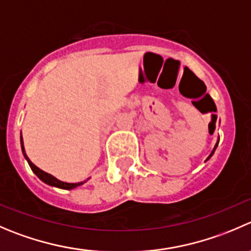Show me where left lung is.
Listing matches in <instances>:
<instances>
[{"label":"left lung","mask_w":251,"mask_h":251,"mask_svg":"<svg viewBox=\"0 0 251 251\" xmlns=\"http://www.w3.org/2000/svg\"><path fill=\"white\" fill-rule=\"evenodd\" d=\"M218 142H220V138H218V141H217V143H216L215 148H213V151H212V152H211V154H210V155H208V158H207V159H206V160H208V159H210V158H211V157H212V154H213V153H215L216 148H217V146H218Z\"/></svg>","instance_id":"obj_1"}]
</instances>
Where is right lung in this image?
<instances>
[{
    "label": "right lung",
    "mask_w": 251,
    "mask_h": 251,
    "mask_svg": "<svg viewBox=\"0 0 251 251\" xmlns=\"http://www.w3.org/2000/svg\"><path fill=\"white\" fill-rule=\"evenodd\" d=\"M21 147H22V152H23L24 158H25L26 162H28L29 167L31 168V170H33L34 174H35L36 176H38L39 179L41 180V181L45 182V184L51 185V186L58 187V189H65V190H72V189H75V187L79 186V185L84 184V182L87 181V180H84V181H81V182H65V181H61V180L56 179V177L52 176V175H51V174H49V173L44 172V170H41L40 168H38V167H36V165H34L33 163H31V160L29 159L28 157H26L25 150H24L23 138H22V135H21Z\"/></svg>",
    "instance_id": "add662e5"
}]
</instances>
